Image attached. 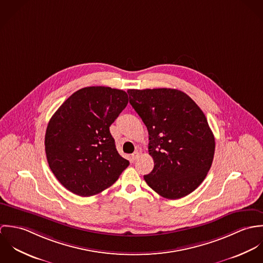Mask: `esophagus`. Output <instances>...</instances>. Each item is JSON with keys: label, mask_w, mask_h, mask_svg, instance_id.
Here are the masks:
<instances>
[{"label": "esophagus", "mask_w": 263, "mask_h": 263, "mask_svg": "<svg viewBox=\"0 0 263 263\" xmlns=\"http://www.w3.org/2000/svg\"><path fill=\"white\" fill-rule=\"evenodd\" d=\"M139 157H140V153H139L138 151H136V152L132 155V161H136Z\"/></svg>", "instance_id": "obj_1"}]
</instances>
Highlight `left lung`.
Returning a JSON list of instances; mask_svg holds the SVG:
<instances>
[{
  "instance_id": "8db88e82",
  "label": "left lung",
  "mask_w": 263,
  "mask_h": 263,
  "mask_svg": "<svg viewBox=\"0 0 263 263\" xmlns=\"http://www.w3.org/2000/svg\"><path fill=\"white\" fill-rule=\"evenodd\" d=\"M127 93L149 132L154 169L144 179L165 198L186 196L204 180L214 160L215 137L205 115L176 89H129Z\"/></svg>"
}]
</instances>
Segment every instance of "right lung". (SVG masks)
<instances>
[{
	"instance_id": "right-lung-1",
	"label": "right lung",
	"mask_w": 263,
	"mask_h": 263,
	"mask_svg": "<svg viewBox=\"0 0 263 263\" xmlns=\"http://www.w3.org/2000/svg\"><path fill=\"white\" fill-rule=\"evenodd\" d=\"M128 103L110 87L76 91L51 116L44 139L50 170L63 186L91 196L111 186L129 165L115 148L109 126Z\"/></svg>"
}]
</instances>
